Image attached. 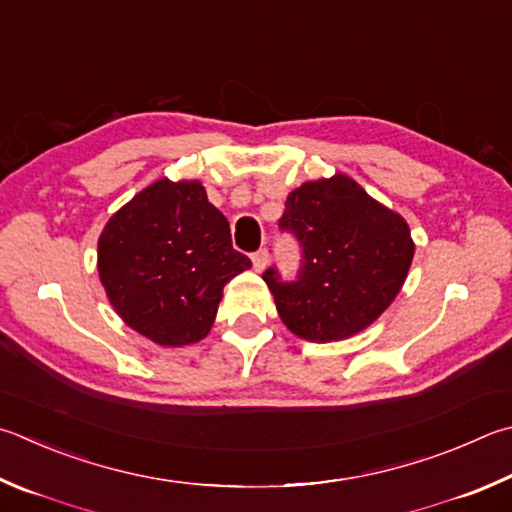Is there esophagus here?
Here are the masks:
<instances>
[{
  "mask_svg": "<svg viewBox=\"0 0 512 512\" xmlns=\"http://www.w3.org/2000/svg\"><path fill=\"white\" fill-rule=\"evenodd\" d=\"M266 266H268V250L266 248H259L257 253H253V268H255L257 273H262Z\"/></svg>",
  "mask_w": 512,
  "mask_h": 512,
  "instance_id": "34e87169",
  "label": "esophagus"
}]
</instances>
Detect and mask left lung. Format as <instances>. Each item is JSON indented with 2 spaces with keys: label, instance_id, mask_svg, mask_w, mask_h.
I'll list each match as a JSON object with an SVG mask.
<instances>
[{
  "label": "left lung",
  "instance_id": "1",
  "mask_svg": "<svg viewBox=\"0 0 512 512\" xmlns=\"http://www.w3.org/2000/svg\"><path fill=\"white\" fill-rule=\"evenodd\" d=\"M280 228L302 246L295 282L268 268L264 282L297 338L333 342L380 318L412 266L407 221L347 174L306 181L286 197Z\"/></svg>",
  "mask_w": 512,
  "mask_h": 512
}]
</instances>
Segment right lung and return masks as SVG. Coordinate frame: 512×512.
<instances>
[{
    "instance_id": "obj_1",
    "label": "right lung",
    "mask_w": 512,
    "mask_h": 512,
    "mask_svg": "<svg viewBox=\"0 0 512 512\" xmlns=\"http://www.w3.org/2000/svg\"><path fill=\"white\" fill-rule=\"evenodd\" d=\"M250 266L199 181L147 185L98 239V275L111 306L161 347L206 338L224 286Z\"/></svg>"
}]
</instances>
